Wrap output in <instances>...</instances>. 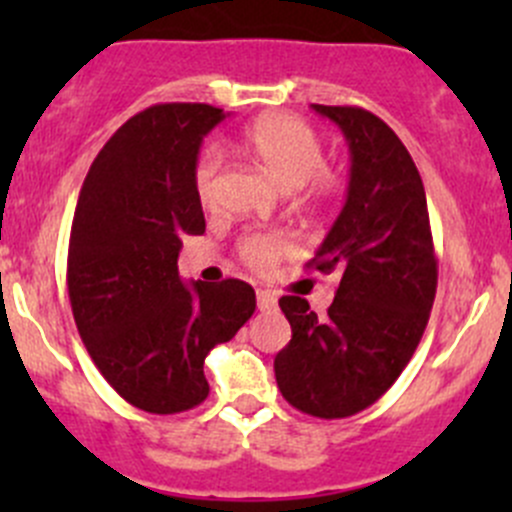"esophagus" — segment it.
Wrapping results in <instances>:
<instances>
[{"label":"esophagus","instance_id":"obj_1","mask_svg":"<svg viewBox=\"0 0 512 512\" xmlns=\"http://www.w3.org/2000/svg\"><path fill=\"white\" fill-rule=\"evenodd\" d=\"M257 307L262 312H270V309L277 307V294L270 292V289H257Z\"/></svg>","mask_w":512,"mask_h":512}]
</instances>
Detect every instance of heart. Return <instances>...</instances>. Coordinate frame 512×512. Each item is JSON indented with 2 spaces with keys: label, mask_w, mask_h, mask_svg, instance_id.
I'll return each instance as SVG.
<instances>
[{
  "label": "heart",
  "mask_w": 512,
  "mask_h": 512,
  "mask_svg": "<svg viewBox=\"0 0 512 512\" xmlns=\"http://www.w3.org/2000/svg\"><path fill=\"white\" fill-rule=\"evenodd\" d=\"M240 148L282 188L294 190L307 185L309 203L324 205L339 193L342 178L324 168V143L312 126L289 113H267L255 118L242 131ZM223 156L218 148H205L195 160L193 185L203 205H210L218 190ZM240 257L255 270H270L289 250V240L280 232H250L237 245Z\"/></svg>",
  "instance_id": "1"
}]
</instances>
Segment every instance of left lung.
<instances>
[{
	"label": "left lung",
	"instance_id": "1",
	"mask_svg": "<svg viewBox=\"0 0 512 512\" xmlns=\"http://www.w3.org/2000/svg\"><path fill=\"white\" fill-rule=\"evenodd\" d=\"M352 153L347 203L309 270L337 275L327 319L302 297L280 299L292 339L275 356L282 396L302 414L354 416L391 389L428 324L438 265L426 190L394 131L359 106H319Z\"/></svg>",
	"mask_w": 512,
	"mask_h": 512
}]
</instances>
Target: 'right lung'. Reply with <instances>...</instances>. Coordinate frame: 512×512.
Returning a JSON list of instances; mask_svg holds the SVG:
<instances>
[{
	"label": "right lung",
	"mask_w": 512,
	"mask_h": 512,
	"mask_svg": "<svg viewBox=\"0 0 512 512\" xmlns=\"http://www.w3.org/2000/svg\"><path fill=\"white\" fill-rule=\"evenodd\" d=\"M223 118L208 103L136 113L98 151L76 203L66 267L76 329L103 379L148 414L203 404L205 356L255 312L247 282L178 275L180 237L205 232L195 160Z\"/></svg>",
	"instance_id": "obj_1"
}]
</instances>
